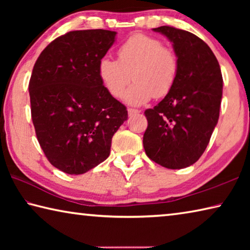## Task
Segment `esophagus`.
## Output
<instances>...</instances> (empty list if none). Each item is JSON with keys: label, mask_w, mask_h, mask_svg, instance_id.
<instances>
[{"label": "esophagus", "mask_w": 250, "mask_h": 250, "mask_svg": "<svg viewBox=\"0 0 250 250\" xmlns=\"http://www.w3.org/2000/svg\"><path fill=\"white\" fill-rule=\"evenodd\" d=\"M128 113H129V116H130V117H132L133 115H138V113H140V110L129 108V109H128Z\"/></svg>", "instance_id": "1"}]
</instances>
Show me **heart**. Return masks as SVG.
Segmentation results:
<instances>
[{
  "instance_id": "heart-1",
  "label": "heart",
  "mask_w": 250,
  "mask_h": 250,
  "mask_svg": "<svg viewBox=\"0 0 250 250\" xmlns=\"http://www.w3.org/2000/svg\"><path fill=\"white\" fill-rule=\"evenodd\" d=\"M118 61L108 56L98 64V76L104 87L115 98H120L131 75L134 83L125 94L131 105H141L153 96L162 98L174 86L179 71L175 52L160 40L145 34H133L117 50Z\"/></svg>"
}]
</instances>
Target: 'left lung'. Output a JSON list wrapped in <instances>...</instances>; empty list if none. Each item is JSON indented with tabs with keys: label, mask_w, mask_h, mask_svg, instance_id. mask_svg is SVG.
Here are the masks:
<instances>
[{
	"label": "left lung",
	"mask_w": 250,
	"mask_h": 250,
	"mask_svg": "<svg viewBox=\"0 0 250 250\" xmlns=\"http://www.w3.org/2000/svg\"><path fill=\"white\" fill-rule=\"evenodd\" d=\"M179 59L175 83L145 115L143 146L149 158L167 168L192 166L204 153L217 125L223 95L221 67L204 41L172 26H160Z\"/></svg>",
	"instance_id": "1"
}]
</instances>
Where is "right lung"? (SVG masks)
I'll return each mask as SVG.
<instances>
[{"mask_svg":"<svg viewBox=\"0 0 250 250\" xmlns=\"http://www.w3.org/2000/svg\"><path fill=\"white\" fill-rule=\"evenodd\" d=\"M105 29L57 37L34 65L28 90L37 140L52 166L83 174L108 158L113 134L128 110L98 76V64L116 40Z\"/></svg>","mask_w":250,"mask_h":250,"instance_id":"add662e5","label":"right lung"}]
</instances>
